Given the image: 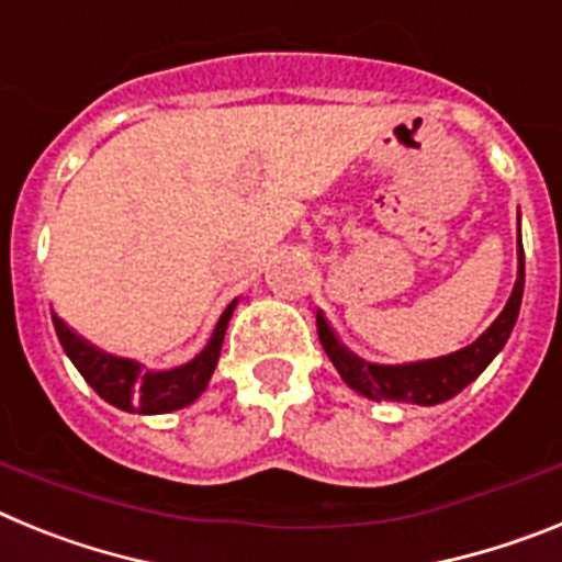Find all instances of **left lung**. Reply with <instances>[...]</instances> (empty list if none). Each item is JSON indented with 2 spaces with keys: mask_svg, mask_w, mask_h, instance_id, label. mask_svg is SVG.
<instances>
[{
  "mask_svg": "<svg viewBox=\"0 0 562 562\" xmlns=\"http://www.w3.org/2000/svg\"><path fill=\"white\" fill-rule=\"evenodd\" d=\"M520 297H524V245H520L518 211V278H515L513 295L501 310V315L490 324V329L475 337L470 346L453 351V355L434 357V360L394 362V366L369 362L357 357L337 337V331L331 329L321 310H317V337H321V346L329 355L337 374L351 391L374 402H402V405H425L428 408V405H439V402H448L456 394H461L498 357V351L513 335L515 321H518Z\"/></svg>",
  "mask_w": 562,
  "mask_h": 562,
  "instance_id": "1",
  "label": "left lung"
}]
</instances>
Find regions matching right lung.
Here are the masks:
<instances>
[{
	"mask_svg": "<svg viewBox=\"0 0 562 562\" xmlns=\"http://www.w3.org/2000/svg\"><path fill=\"white\" fill-rule=\"evenodd\" d=\"M236 304L238 297L222 312L205 349L173 369H146L140 360L109 355V351L98 349L95 342L78 335L76 329H69L58 315H53V324H56V335L72 366L81 371L83 380L95 389L101 400H106L114 408L128 411V414H171V411L191 405L207 389L213 369L220 362L222 342H225V331Z\"/></svg>",
	"mask_w": 562,
	"mask_h": 562,
	"instance_id": "add662e5",
	"label": "right lung"
}]
</instances>
